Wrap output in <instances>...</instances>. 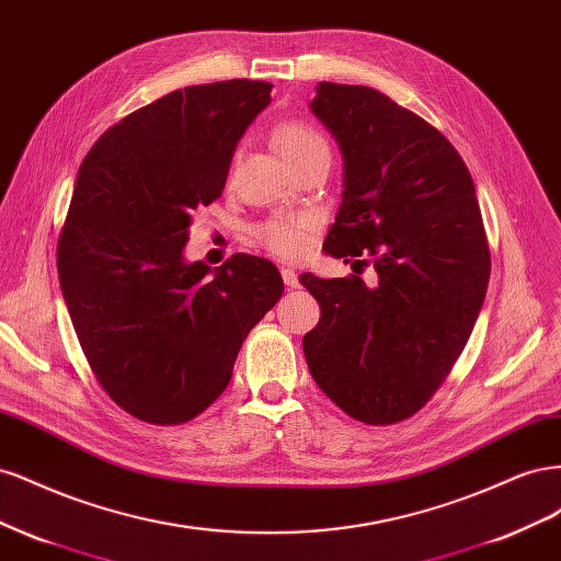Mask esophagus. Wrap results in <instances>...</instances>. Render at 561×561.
Listing matches in <instances>:
<instances>
[{
    "instance_id": "obj_1",
    "label": "esophagus",
    "mask_w": 561,
    "mask_h": 561,
    "mask_svg": "<svg viewBox=\"0 0 561 561\" xmlns=\"http://www.w3.org/2000/svg\"><path fill=\"white\" fill-rule=\"evenodd\" d=\"M280 276H283V283L287 285V287H299V276H297V271L295 268H280Z\"/></svg>"
}]
</instances>
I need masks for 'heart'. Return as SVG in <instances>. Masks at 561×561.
<instances>
[{
  "mask_svg": "<svg viewBox=\"0 0 561 561\" xmlns=\"http://www.w3.org/2000/svg\"><path fill=\"white\" fill-rule=\"evenodd\" d=\"M276 147L283 154V159L295 157L299 151L316 147V145H325L322 135L318 130H313L311 126L304 124H285L276 130L274 135ZM309 219L307 217H278L271 219L262 229H260V239L264 241V245L283 254V257H293V254L301 252L304 245H307V229H309Z\"/></svg>",
  "mask_w": 561,
  "mask_h": 561,
  "instance_id": "1",
  "label": "heart"
}]
</instances>
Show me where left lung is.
Here are the masks:
<instances>
[{"label": "left lung", "instance_id": "obj_1", "mask_svg": "<svg viewBox=\"0 0 561 561\" xmlns=\"http://www.w3.org/2000/svg\"><path fill=\"white\" fill-rule=\"evenodd\" d=\"M309 107L344 159L322 250L371 254L379 283L301 274L322 311L304 355L336 407L383 426L431 400L480 316L491 271L480 203L454 145L388 95L320 81Z\"/></svg>", "mask_w": 561, "mask_h": 561}]
</instances>
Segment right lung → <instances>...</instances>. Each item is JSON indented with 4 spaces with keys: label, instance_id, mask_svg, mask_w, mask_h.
Returning <instances> with one entry per match:
<instances>
[{
    "label": "right lung",
    "instance_id": "add662e5",
    "mask_svg": "<svg viewBox=\"0 0 561 561\" xmlns=\"http://www.w3.org/2000/svg\"><path fill=\"white\" fill-rule=\"evenodd\" d=\"M271 83L186 87L112 126L83 159L58 276L83 355L135 419L184 423L227 388L243 339L283 295L268 260L190 262L192 215L225 190Z\"/></svg>",
    "mask_w": 561,
    "mask_h": 561
}]
</instances>
